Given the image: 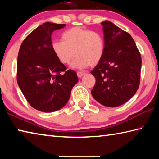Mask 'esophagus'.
<instances>
[{"mask_svg": "<svg viewBox=\"0 0 159 159\" xmlns=\"http://www.w3.org/2000/svg\"><path fill=\"white\" fill-rule=\"evenodd\" d=\"M85 74V73H83V72H80V71H79V72H77V76H78V77L79 78H81V77H83V76H84Z\"/></svg>", "mask_w": 159, "mask_h": 159, "instance_id": "34e87169", "label": "esophagus"}]
</instances>
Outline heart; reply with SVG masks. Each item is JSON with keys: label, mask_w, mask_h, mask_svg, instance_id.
Listing matches in <instances>:
<instances>
[{"label": "heart", "mask_w": 159, "mask_h": 159, "mask_svg": "<svg viewBox=\"0 0 159 159\" xmlns=\"http://www.w3.org/2000/svg\"><path fill=\"white\" fill-rule=\"evenodd\" d=\"M52 52L61 63L69 64L74 55L72 64L75 69H83L95 66L103 57L105 43L104 37L97 31L82 26H74L62 34V41L51 44Z\"/></svg>", "instance_id": "heart-1"}]
</instances>
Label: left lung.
<instances>
[{
	"label": "left lung",
	"mask_w": 159,
	"mask_h": 159,
	"mask_svg": "<svg viewBox=\"0 0 159 159\" xmlns=\"http://www.w3.org/2000/svg\"><path fill=\"white\" fill-rule=\"evenodd\" d=\"M101 24L105 49L101 61L90 72L96 79L91 93L102 105L118 107L128 102L138 89L141 55L128 33L109 21Z\"/></svg>",
	"instance_id": "left-lung-1"
}]
</instances>
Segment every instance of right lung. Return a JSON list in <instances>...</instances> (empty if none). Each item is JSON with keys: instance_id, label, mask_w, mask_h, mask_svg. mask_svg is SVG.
Here are the masks:
<instances>
[{"instance_id": "1", "label": "right lung", "mask_w": 159, "mask_h": 159, "mask_svg": "<svg viewBox=\"0 0 159 159\" xmlns=\"http://www.w3.org/2000/svg\"><path fill=\"white\" fill-rule=\"evenodd\" d=\"M65 26L45 22L38 26L24 40L18 53L19 87L29 104L43 112L65 106L79 80L76 72L66 71L51 48L52 33Z\"/></svg>"}]
</instances>
